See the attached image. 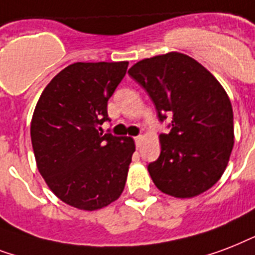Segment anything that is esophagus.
I'll return each mask as SVG.
<instances>
[{
  "label": "esophagus",
  "mask_w": 255,
  "mask_h": 255,
  "mask_svg": "<svg viewBox=\"0 0 255 255\" xmlns=\"http://www.w3.org/2000/svg\"><path fill=\"white\" fill-rule=\"evenodd\" d=\"M142 139H143V137H142V135H138V137L134 138V141H135V145H137V147H139V146H141Z\"/></svg>",
  "instance_id": "obj_1"
}]
</instances>
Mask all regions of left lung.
Instances as JSON below:
<instances>
[{"label": "left lung", "instance_id": "8db88e82", "mask_svg": "<svg viewBox=\"0 0 255 255\" xmlns=\"http://www.w3.org/2000/svg\"><path fill=\"white\" fill-rule=\"evenodd\" d=\"M131 78L154 102L159 121L173 116L159 135L161 154L147 170L159 190L193 198L214 186L234 145L233 108L217 78L194 58L178 52L138 61Z\"/></svg>", "mask_w": 255, "mask_h": 255}]
</instances>
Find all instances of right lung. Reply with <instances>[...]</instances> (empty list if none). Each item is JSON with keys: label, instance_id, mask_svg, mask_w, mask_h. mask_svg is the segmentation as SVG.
<instances>
[{"label": "right lung", "instance_id": "1", "mask_svg": "<svg viewBox=\"0 0 255 255\" xmlns=\"http://www.w3.org/2000/svg\"><path fill=\"white\" fill-rule=\"evenodd\" d=\"M129 62H76L43 89L30 135L35 162L49 189L80 210H98L125 189L135 143L131 137L98 131L108 101Z\"/></svg>", "mask_w": 255, "mask_h": 255}]
</instances>
